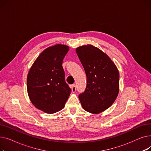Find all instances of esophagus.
<instances>
[{"label": "esophagus", "instance_id": "1", "mask_svg": "<svg viewBox=\"0 0 151 151\" xmlns=\"http://www.w3.org/2000/svg\"><path fill=\"white\" fill-rule=\"evenodd\" d=\"M71 91H72V92H75L76 91V86L75 84H73L71 86Z\"/></svg>", "mask_w": 151, "mask_h": 151}]
</instances>
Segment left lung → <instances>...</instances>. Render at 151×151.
Wrapping results in <instances>:
<instances>
[{
  "label": "left lung",
  "instance_id": "left-lung-1",
  "mask_svg": "<svg viewBox=\"0 0 151 151\" xmlns=\"http://www.w3.org/2000/svg\"><path fill=\"white\" fill-rule=\"evenodd\" d=\"M76 52L85 70L87 86L79 95L83 108L92 114L113 105L119 91V73L108 55L91 45L77 47Z\"/></svg>",
  "mask_w": 151,
  "mask_h": 151
}]
</instances>
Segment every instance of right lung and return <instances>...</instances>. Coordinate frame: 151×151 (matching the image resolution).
I'll list each match as a JSON object with an SVG mask.
<instances>
[{
	"label": "right lung",
	"mask_w": 151,
	"mask_h": 151,
	"mask_svg": "<svg viewBox=\"0 0 151 151\" xmlns=\"http://www.w3.org/2000/svg\"><path fill=\"white\" fill-rule=\"evenodd\" d=\"M69 50L65 45L47 47L35 60L27 77L29 97L35 107L47 114L65 106L71 89L65 81L62 61Z\"/></svg>",
	"instance_id": "right-lung-1"
}]
</instances>
